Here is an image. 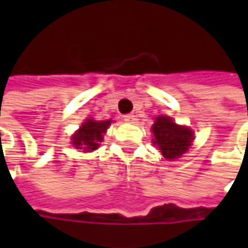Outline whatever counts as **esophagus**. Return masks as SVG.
<instances>
[{
	"instance_id": "34e87169",
	"label": "esophagus",
	"mask_w": 248,
	"mask_h": 248,
	"mask_svg": "<svg viewBox=\"0 0 248 248\" xmlns=\"http://www.w3.org/2000/svg\"><path fill=\"white\" fill-rule=\"evenodd\" d=\"M123 119H124L125 123H135V121H137V119H135V116H134V114H125Z\"/></svg>"
}]
</instances>
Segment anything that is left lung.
Masks as SVG:
<instances>
[{"instance_id": "left-lung-1", "label": "left lung", "mask_w": 248, "mask_h": 248, "mask_svg": "<svg viewBox=\"0 0 248 248\" xmlns=\"http://www.w3.org/2000/svg\"><path fill=\"white\" fill-rule=\"evenodd\" d=\"M152 129L155 134L153 143L157 145L167 160L181 157L193 140V132L190 129L187 127L176 125L167 116L157 117Z\"/></svg>"}]
</instances>
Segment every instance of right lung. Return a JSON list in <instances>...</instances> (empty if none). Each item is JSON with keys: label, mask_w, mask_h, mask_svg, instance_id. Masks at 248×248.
<instances>
[{"label": "right lung", "mask_w": 248, "mask_h": 248, "mask_svg": "<svg viewBox=\"0 0 248 248\" xmlns=\"http://www.w3.org/2000/svg\"><path fill=\"white\" fill-rule=\"evenodd\" d=\"M110 121H95L87 120L80 129L72 137V143L76 149L84 152L95 150L99 146V142L103 139V134L109 127Z\"/></svg>", "instance_id": "add662e5"}]
</instances>
